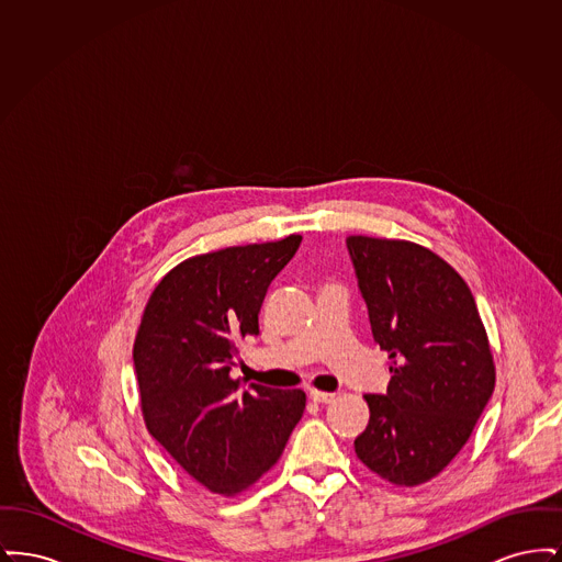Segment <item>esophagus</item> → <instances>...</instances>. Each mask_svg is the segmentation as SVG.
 I'll return each instance as SVG.
<instances>
[{
	"mask_svg": "<svg viewBox=\"0 0 562 562\" xmlns=\"http://www.w3.org/2000/svg\"><path fill=\"white\" fill-rule=\"evenodd\" d=\"M310 398L314 402H330L335 398V394H330V392H321V390H310Z\"/></svg>",
	"mask_w": 562,
	"mask_h": 562,
	"instance_id": "34e87169",
	"label": "esophagus"
}]
</instances>
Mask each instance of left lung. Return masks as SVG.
Wrapping results in <instances>:
<instances>
[{
	"instance_id": "1",
	"label": "left lung",
	"mask_w": 562,
	"mask_h": 562,
	"mask_svg": "<svg viewBox=\"0 0 562 562\" xmlns=\"http://www.w3.org/2000/svg\"><path fill=\"white\" fill-rule=\"evenodd\" d=\"M348 250L392 373L385 394L364 396L356 454L383 481L417 486L453 461L493 394L488 337L465 280L426 246L349 236Z\"/></svg>"
}]
</instances>
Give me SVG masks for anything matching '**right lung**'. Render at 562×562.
Masks as SVG:
<instances>
[{
	"label": "right lung",
	"mask_w": 562,
	"mask_h": 562,
	"mask_svg": "<svg viewBox=\"0 0 562 562\" xmlns=\"http://www.w3.org/2000/svg\"><path fill=\"white\" fill-rule=\"evenodd\" d=\"M301 236L189 257L149 296L134 339L145 426L191 479L223 497L250 488L284 451L305 411L303 390L232 376L240 344Z\"/></svg>",
	"instance_id": "right-lung-1"
}]
</instances>
